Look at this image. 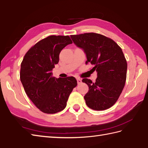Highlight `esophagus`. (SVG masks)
<instances>
[{"mask_svg":"<svg viewBox=\"0 0 148 148\" xmlns=\"http://www.w3.org/2000/svg\"><path fill=\"white\" fill-rule=\"evenodd\" d=\"M77 84H80L82 83V80H81L80 78H77Z\"/></svg>","mask_w":148,"mask_h":148,"instance_id":"1","label":"esophagus"}]
</instances>
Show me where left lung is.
I'll use <instances>...</instances> for the list:
<instances>
[{"mask_svg": "<svg viewBox=\"0 0 148 148\" xmlns=\"http://www.w3.org/2000/svg\"><path fill=\"white\" fill-rule=\"evenodd\" d=\"M73 43L82 49L87 61L94 65L98 77L92 82L88 78L82 82L89 87L84 96L87 107L104 110L116 103L125 85L127 62L121 47L112 39L97 33L71 35Z\"/></svg>", "mask_w": 148, "mask_h": 148, "instance_id": "obj_1", "label": "left lung"}]
</instances>
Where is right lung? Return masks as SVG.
<instances>
[{
  "mask_svg": "<svg viewBox=\"0 0 148 148\" xmlns=\"http://www.w3.org/2000/svg\"><path fill=\"white\" fill-rule=\"evenodd\" d=\"M72 43L69 36H49L32 46L21 63L20 76L24 90L44 113L55 114L64 110L69 96L77 86L75 77L57 79L52 72L59 62L61 51Z\"/></svg>",
  "mask_w": 148,
  "mask_h": 148,
  "instance_id": "right-lung-1",
  "label": "right lung"
}]
</instances>
